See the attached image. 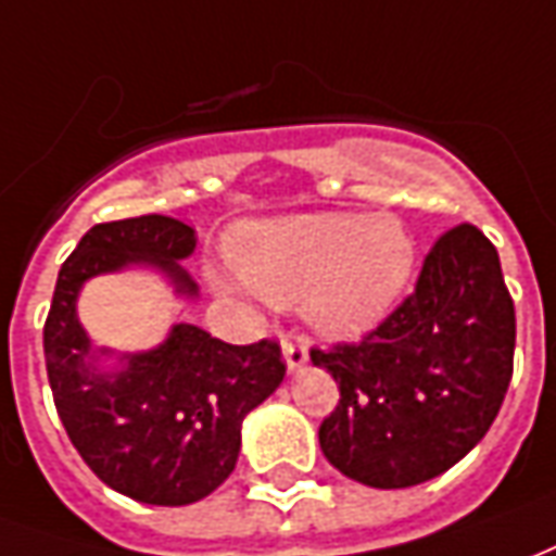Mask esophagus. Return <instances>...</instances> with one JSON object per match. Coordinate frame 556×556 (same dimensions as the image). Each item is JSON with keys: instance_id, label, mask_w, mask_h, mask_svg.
<instances>
[{"instance_id": "esophagus-1", "label": "esophagus", "mask_w": 556, "mask_h": 556, "mask_svg": "<svg viewBox=\"0 0 556 556\" xmlns=\"http://www.w3.org/2000/svg\"><path fill=\"white\" fill-rule=\"evenodd\" d=\"M282 358L289 364V370H301L309 358V345L301 333H282Z\"/></svg>"}]
</instances>
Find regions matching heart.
<instances>
[{
  "label": "heart",
  "mask_w": 556,
  "mask_h": 556,
  "mask_svg": "<svg viewBox=\"0 0 556 556\" xmlns=\"http://www.w3.org/2000/svg\"><path fill=\"white\" fill-rule=\"evenodd\" d=\"M235 262L262 298H304L318 331L349 337L379 321L406 289L415 243L391 216L306 213L243 228Z\"/></svg>",
  "instance_id": "obj_1"
}]
</instances>
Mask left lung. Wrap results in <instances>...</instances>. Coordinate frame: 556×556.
I'll return each instance as SVG.
<instances>
[{
  "instance_id": "left-lung-1",
  "label": "left lung",
  "mask_w": 556,
  "mask_h": 556,
  "mask_svg": "<svg viewBox=\"0 0 556 556\" xmlns=\"http://www.w3.org/2000/svg\"><path fill=\"white\" fill-rule=\"evenodd\" d=\"M340 386L318 445L370 488H413L452 469L491 430L515 367V304L476 225L448 228L406 294L358 343L313 349Z\"/></svg>"
}]
</instances>
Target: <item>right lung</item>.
Listing matches in <instances>:
<instances>
[{
	"instance_id": "1",
	"label": "right lung",
	"mask_w": 556,
	"mask_h": 556,
	"mask_svg": "<svg viewBox=\"0 0 556 556\" xmlns=\"http://www.w3.org/2000/svg\"><path fill=\"white\" fill-rule=\"evenodd\" d=\"M195 240L192 225L162 213L92 225L60 267L45 321L50 391L68 440L108 488L150 506L213 494L238 464L243 418L286 376L277 340L231 345L195 325H174L159 349L126 355L123 370L92 364L75 313L80 286L126 265H153L177 291L195 294L177 265Z\"/></svg>"
}]
</instances>
